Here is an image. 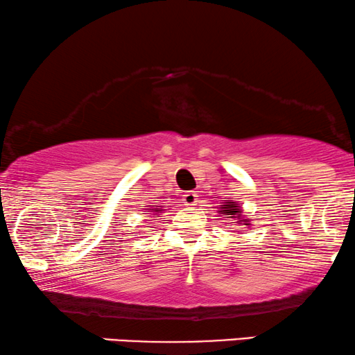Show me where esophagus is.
I'll list each match as a JSON object with an SVG mask.
<instances>
[{"label":"esophagus","instance_id":"esophagus-1","mask_svg":"<svg viewBox=\"0 0 355 355\" xmlns=\"http://www.w3.org/2000/svg\"><path fill=\"white\" fill-rule=\"evenodd\" d=\"M183 203H185L187 207H193V205L198 203V195H196L195 191H187V193L183 195Z\"/></svg>","mask_w":355,"mask_h":355}]
</instances>
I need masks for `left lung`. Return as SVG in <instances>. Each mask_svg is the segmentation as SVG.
Masks as SVG:
<instances>
[{"instance_id":"1","label":"left lung","mask_w":355,"mask_h":355,"mask_svg":"<svg viewBox=\"0 0 355 355\" xmlns=\"http://www.w3.org/2000/svg\"><path fill=\"white\" fill-rule=\"evenodd\" d=\"M220 213L221 215H225L226 218H233L236 220L238 225L241 226H250V220L246 218V216H243V210L240 208V203L233 202V200H226L223 205H220Z\"/></svg>"}]
</instances>
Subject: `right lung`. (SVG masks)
Returning <instances> with one entry per match:
<instances>
[{"label":"right lung","instance_id":"add662e5","mask_svg":"<svg viewBox=\"0 0 355 355\" xmlns=\"http://www.w3.org/2000/svg\"><path fill=\"white\" fill-rule=\"evenodd\" d=\"M150 207H152V205H150ZM153 215H159V213H162V208H153Z\"/></svg>","mask_w":355,"mask_h":355}]
</instances>
